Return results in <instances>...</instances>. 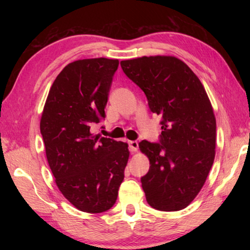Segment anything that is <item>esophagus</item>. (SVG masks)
I'll use <instances>...</instances> for the list:
<instances>
[{
    "instance_id": "34e87169",
    "label": "esophagus",
    "mask_w": 250,
    "mask_h": 250,
    "mask_svg": "<svg viewBox=\"0 0 250 250\" xmlns=\"http://www.w3.org/2000/svg\"><path fill=\"white\" fill-rule=\"evenodd\" d=\"M129 145V150L134 153V152H137L139 149V143L137 141H129L128 142Z\"/></svg>"
}]
</instances>
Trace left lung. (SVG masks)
I'll use <instances>...</instances> for the list:
<instances>
[{
    "label": "left lung",
    "mask_w": 250,
    "mask_h": 250,
    "mask_svg": "<svg viewBox=\"0 0 250 250\" xmlns=\"http://www.w3.org/2000/svg\"><path fill=\"white\" fill-rule=\"evenodd\" d=\"M141 88L149 108L162 116L159 142L139 143L150 161L141 177L146 202L155 209L176 211L191 204L213 166L216 119L201 80L173 56H143L120 62Z\"/></svg>",
    "instance_id": "left-lung-1"
}]
</instances>
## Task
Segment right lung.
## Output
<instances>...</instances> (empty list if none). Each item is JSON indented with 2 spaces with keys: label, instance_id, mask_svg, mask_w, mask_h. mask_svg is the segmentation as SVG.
<instances>
[{
  "label": "right lung",
  "instance_id": "obj_1",
  "mask_svg": "<svg viewBox=\"0 0 250 250\" xmlns=\"http://www.w3.org/2000/svg\"><path fill=\"white\" fill-rule=\"evenodd\" d=\"M118 59L70 62L50 87L41 119L46 158L55 182L76 208L103 213L111 208L125 177L128 145L91 128L104 119Z\"/></svg>",
  "mask_w": 250,
  "mask_h": 250
}]
</instances>
